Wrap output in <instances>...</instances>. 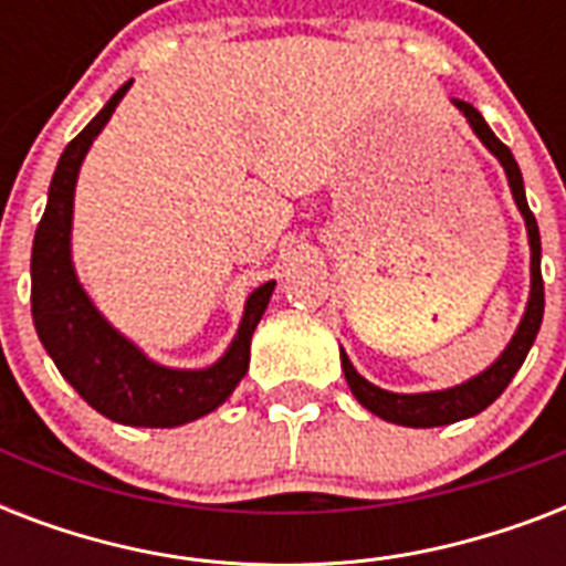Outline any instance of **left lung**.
<instances>
[{
    "mask_svg": "<svg viewBox=\"0 0 566 566\" xmlns=\"http://www.w3.org/2000/svg\"><path fill=\"white\" fill-rule=\"evenodd\" d=\"M455 108L461 111L475 132V137L482 140L484 149L502 164L505 179H509L511 196L517 202L523 220H526V234H528V252H532V287H528V302L520 319L517 332L509 340V346L502 349L500 358L482 370L479 376L467 378L461 385L447 387V390H429V394H394L385 387H376L373 381L355 370L349 355L340 349V367H344L346 385L353 390V396L367 408L370 413L381 417L396 426H408V429H434V426H449V422L467 420L482 413L491 402H496L502 390L511 385V378L517 376V370L526 361L528 349L535 344L537 332H541V319H544V275H541V231H537L535 213L528 211L526 202V188H523V172H520L514 155L500 137L493 135L491 126L484 123V117L470 105V102L452 99Z\"/></svg>",
    "mask_w": 566,
    "mask_h": 566,
    "instance_id": "obj_1",
    "label": "left lung"
}]
</instances>
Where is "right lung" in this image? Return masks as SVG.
I'll use <instances>...</instances> for the list:
<instances>
[{"label":"right lung","mask_w":566,"mask_h":566,"mask_svg":"<svg viewBox=\"0 0 566 566\" xmlns=\"http://www.w3.org/2000/svg\"><path fill=\"white\" fill-rule=\"evenodd\" d=\"M128 87L132 82L105 102V108L82 128V135L66 144L57 161L46 211L31 247V317L57 373L102 417L140 429H176L217 411L247 376L252 332L264 317L275 282L249 293L238 335L231 337L229 349L202 370H179L153 361L102 317L73 266V199L84 155Z\"/></svg>","instance_id":"obj_1"}]
</instances>
